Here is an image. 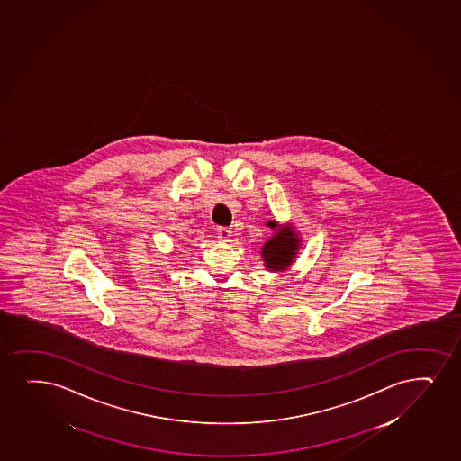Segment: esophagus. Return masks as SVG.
<instances>
[{"label":"esophagus","instance_id":"esophagus-1","mask_svg":"<svg viewBox=\"0 0 461 461\" xmlns=\"http://www.w3.org/2000/svg\"><path fill=\"white\" fill-rule=\"evenodd\" d=\"M217 239L221 242H230V239L233 236V230L231 228L221 227L217 228Z\"/></svg>","mask_w":461,"mask_h":461}]
</instances>
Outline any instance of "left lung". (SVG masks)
I'll return each instance as SVG.
<instances>
[{
    "label": "left lung",
    "instance_id": "1",
    "mask_svg": "<svg viewBox=\"0 0 461 461\" xmlns=\"http://www.w3.org/2000/svg\"><path fill=\"white\" fill-rule=\"evenodd\" d=\"M268 227L276 228L277 225L270 221ZM298 238H294L292 230H282L273 238L268 239L266 245L262 247V256L266 259L267 268L284 270L285 267L290 266V262L294 259V255L298 251Z\"/></svg>",
    "mask_w": 461,
    "mask_h": 461
}]
</instances>
